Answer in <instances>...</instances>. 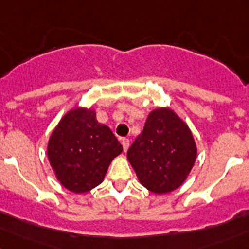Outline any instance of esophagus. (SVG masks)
Wrapping results in <instances>:
<instances>
[{"label": "esophagus", "instance_id": "1", "mask_svg": "<svg viewBox=\"0 0 249 249\" xmlns=\"http://www.w3.org/2000/svg\"><path fill=\"white\" fill-rule=\"evenodd\" d=\"M121 142H122V146H124V150L127 151L128 147H129V139H127V138H122Z\"/></svg>", "mask_w": 249, "mask_h": 249}]
</instances>
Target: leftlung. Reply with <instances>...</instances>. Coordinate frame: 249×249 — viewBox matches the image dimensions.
Listing matches in <instances>:
<instances>
[{
    "mask_svg": "<svg viewBox=\"0 0 249 249\" xmlns=\"http://www.w3.org/2000/svg\"><path fill=\"white\" fill-rule=\"evenodd\" d=\"M127 158L143 187L156 194L178 188L196 158V146L188 125L168 107L150 112L142 134Z\"/></svg>",
    "mask_w": 249,
    "mask_h": 249,
    "instance_id": "1",
    "label": "left lung"
}]
</instances>
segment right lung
<instances>
[{
	"label": "right lung",
	"instance_id": "1",
	"mask_svg": "<svg viewBox=\"0 0 249 249\" xmlns=\"http://www.w3.org/2000/svg\"><path fill=\"white\" fill-rule=\"evenodd\" d=\"M122 145L96 112L76 107L63 116L51 134L48 157L57 180L74 193H85L102 183L109 164Z\"/></svg>",
	"mask_w": 249,
	"mask_h": 249
}]
</instances>
